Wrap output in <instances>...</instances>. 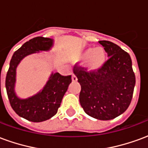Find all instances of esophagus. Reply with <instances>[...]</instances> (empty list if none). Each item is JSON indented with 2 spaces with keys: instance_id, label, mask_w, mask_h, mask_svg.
<instances>
[{
  "instance_id": "1",
  "label": "esophagus",
  "mask_w": 148,
  "mask_h": 148,
  "mask_svg": "<svg viewBox=\"0 0 148 148\" xmlns=\"http://www.w3.org/2000/svg\"><path fill=\"white\" fill-rule=\"evenodd\" d=\"M72 81H73V82H77V77H76V76H75L74 74H72Z\"/></svg>"
}]
</instances>
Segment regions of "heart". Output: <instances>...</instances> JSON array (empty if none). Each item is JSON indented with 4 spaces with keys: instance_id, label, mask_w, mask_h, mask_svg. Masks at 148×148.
<instances>
[{
    "instance_id": "1",
    "label": "heart",
    "mask_w": 148,
    "mask_h": 148,
    "mask_svg": "<svg viewBox=\"0 0 148 148\" xmlns=\"http://www.w3.org/2000/svg\"><path fill=\"white\" fill-rule=\"evenodd\" d=\"M81 60L86 61V68L89 71L95 72L104 66L107 60V53L101 47H90L85 49L80 55Z\"/></svg>"
}]
</instances>
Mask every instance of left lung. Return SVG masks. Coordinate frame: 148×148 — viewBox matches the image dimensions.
<instances>
[{
  "mask_svg": "<svg viewBox=\"0 0 148 148\" xmlns=\"http://www.w3.org/2000/svg\"><path fill=\"white\" fill-rule=\"evenodd\" d=\"M99 42L109 58L104 66L95 72L75 66L74 73L82 87L79 101L85 112L97 120L109 121L128 108L136 77L127 52L110 41Z\"/></svg>",
  "mask_w": 148,
  "mask_h": 148,
  "instance_id": "8db88e82",
  "label": "left lung"
}]
</instances>
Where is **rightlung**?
I'll use <instances>...</instances> for the list:
<instances>
[{
  "label": "right lung",
  "mask_w": 148,
  "mask_h": 148,
  "mask_svg": "<svg viewBox=\"0 0 148 148\" xmlns=\"http://www.w3.org/2000/svg\"><path fill=\"white\" fill-rule=\"evenodd\" d=\"M53 46V39L39 36L30 39L13 54L6 75L5 87L12 108L20 116L32 122L47 121L57 113L62 97L71 83V76H62L52 71L42 90L33 96L21 98L15 91L16 68L27 55L40 51H49Z\"/></svg>",
  "instance_id": "obj_1"
}]
</instances>
